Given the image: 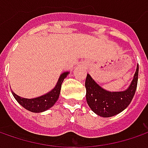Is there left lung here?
I'll use <instances>...</instances> for the list:
<instances>
[{"label":"left lung","instance_id":"1","mask_svg":"<svg viewBox=\"0 0 148 148\" xmlns=\"http://www.w3.org/2000/svg\"><path fill=\"white\" fill-rule=\"evenodd\" d=\"M138 78V65L134 79L126 90L110 92L102 89L87 74L85 86L86 90V101L91 109L99 116L112 117L124 110L134 98Z\"/></svg>","mask_w":148,"mask_h":148}]
</instances>
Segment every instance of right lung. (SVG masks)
<instances>
[{
    "label": "right lung",
    "mask_w": 148,
    "mask_h": 148,
    "mask_svg": "<svg viewBox=\"0 0 148 148\" xmlns=\"http://www.w3.org/2000/svg\"><path fill=\"white\" fill-rule=\"evenodd\" d=\"M67 74H68V72L62 73L60 76L58 82L54 89H53L48 94L43 95L38 98L25 99V98H22V97H20L19 95H15L13 91H11V92H12V95L14 97V99H16L18 101V103L22 105L25 109L31 111V112H34V113L43 112V111L49 110V108H51L58 100V97H59L62 83L63 82L64 78L67 76Z\"/></svg>",
    "instance_id": "right-lung-1"
}]
</instances>
